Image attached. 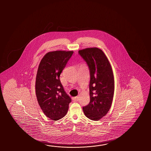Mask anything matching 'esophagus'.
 Listing matches in <instances>:
<instances>
[{"label": "esophagus", "mask_w": 151, "mask_h": 151, "mask_svg": "<svg viewBox=\"0 0 151 151\" xmlns=\"http://www.w3.org/2000/svg\"><path fill=\"white\" fill-rule=\"evenodd\" d=\"M72 99H73V100H74V101H78V100H79L78 99L79 98H78V96H76V97H73Z\"/></svg>", "instance_id": "34e87169"}]
</instances>
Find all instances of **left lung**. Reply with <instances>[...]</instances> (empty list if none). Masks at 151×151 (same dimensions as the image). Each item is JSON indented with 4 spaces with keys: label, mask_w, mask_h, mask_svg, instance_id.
Returning a JSON list of instances; mask_svg holds the SVG:
<instances>
[{
    "label": "left lung",
    "mask_w": 151,
    "mask_h": 151,
    "mask_svg": "<svg viewBox=\"0 0 151 151\" xmlns=\"http://www.w3.org/2000/svg\"><path fill=\"white\" fill-rule=\"evenodd\" d=\"M86 62L90 72V102L83 107L88 119L98 121L106 115L112 105L114 91L112 68L104 52L97 47L79 51Z\"/></svg>",
    "instance_id": "8db88e82"
}]
</instances>
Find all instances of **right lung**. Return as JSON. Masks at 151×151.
<instances>
[{"label": "right lung", "mask_w": 151, "mask_h": 151, "mask_svg": "<svg viewBox=\"0 0 151 151\" xmlns=\"http://www.w3.org/2000/svg\"><path fill=\"white\" fill-rule=\"evenodd\" d=\"M73 53V51L49 52L39 65L35 79L37 99L45 116L53 120L63 118L71 103L60 82V75Z\"/></svg>", "instance_id": "1"}]
</instances>
